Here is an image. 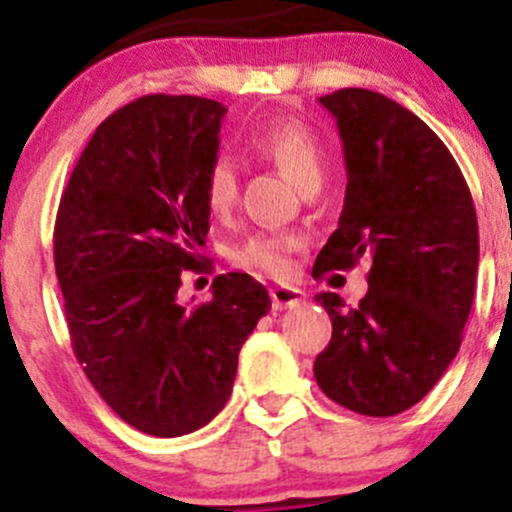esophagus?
Segmentation results:
<instances>
[{
	"label": "esophagus",
	"instance_id": "34e87169",
	"mask_svg": "<svg viewBox=\"0 0 512 512\" xmlns=\"http://www.w3.org/2000/svg\"><path fill=\"white\" fill-rule=\"evenodd\" d=\"M270 297H272V307L275 309H292L304 302V292L297 287H275L270 289Z\"/></svg>",
	"mask_w": 512,
	"mask_h": 512
}]
</instances>
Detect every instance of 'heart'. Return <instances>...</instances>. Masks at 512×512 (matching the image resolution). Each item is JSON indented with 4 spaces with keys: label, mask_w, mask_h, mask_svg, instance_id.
I'll return each mask as SVG.
<instances>
[{
    "label": "heart",
    "mask_w": 512,
    "mask_h": 512,
    "mask_svg": "<svg viewBox=\"0 0 512 512\" xmlns=\"http://www.w3.org/2000/svg\"><path fill=\"white\" fill-rule=\"evenodd\" d=\"M250 151L267 163L277 165L302 193L319 188L327 173V148L322 138L302 121H275L250 136ZM203 203L213 218L225 220L237 205L240 170L230 156H215L203 173ZM302 247L294 232L262 230L242 240L232 250V262L245 270L270 277H285L292 267L289 257Z\"/></svg>",
    "instance_id": "b5f03b06"
}]
</instances>
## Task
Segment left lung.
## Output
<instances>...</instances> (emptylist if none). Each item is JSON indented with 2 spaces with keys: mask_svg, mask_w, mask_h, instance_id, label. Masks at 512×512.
Instances as JSON below:
<instances>
[{
  "mask_svg": "<svg viewBox=\"0 0 512 512\" xmlns=\"http://www.w3.org/2000/svg\"><path fill=\"white\" fill-rule=\"evenodd\" d=\"M319 103L337 118L347 195L312 275L352 270L361 257L371 270L359 307L317 294L332 339L314 379L354 414L396 416L436 386L461 349L476 294V208L448 148L409 108L369 89Z\"/></svg>",
  "mask_w": 512,
  "mask_h": 512,
  "instance_id": "8db88e82",
  "label": "left lung"
}]
</instances>
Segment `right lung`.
Segmentation results:
<instances>
[{
	"label": "right lung",
	"mask_w": 512,
	"mask_h": 512,
	"mask_svg": "<svg viewBox=\"0 0 512 512\" xmlns=\"http://www.w3.org/2000/svg\"><path fill=\"white\" fill-rule=\"evenodd\" d=\"M225 113L200 96L126 103L96 128L56 213L71 347L101 399L148 436H183L223 411L237 354L272 304L245 272L215 277L208 302L178 297L183 272L205 270L200 183Z\"/></svg>",
	"instance_id": "1"
}]
</instances>
